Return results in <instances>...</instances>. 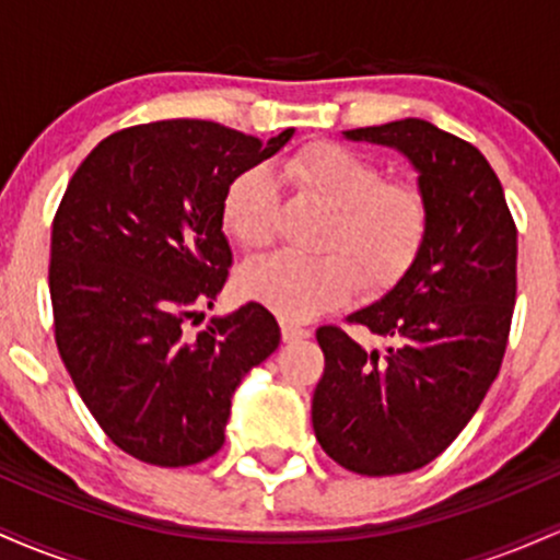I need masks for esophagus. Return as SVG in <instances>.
I'll return each instance as SVG.
<instances>
[{"mask_svg":"<svg viewBox=\"0 0 560 560\" xmlns=\"http://www.w3.org/2000/svg\"><path fill=\"white\" fill-rule=\"evenodd\" d=\"M311 337V329H305V326H298V324H289V320H281V339L284 342H300V339H307Z\"/></svg>","mask_w":560,"mask_h":560,"instance_id":"1","label":"esophagus"}]
</instances>
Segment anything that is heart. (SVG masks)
Instances as JSON below:
<instances>
[{
	"instance_id": "heart-1",
	"label": "heart",
	"mask_w": 560,
	"mask_h": 560,
	"mask_svg": "<svg viewBox=\"0 0 560 560\" xmlns=\"http://www.w3.org/2000/svg\"><path fill=\"white\" fill-rule=\"evenodd\" d=\"M281 173L294 195L329 210L318 234V258L279 253L249 262L242 292L287 320H307L355 294L392 292L416 260L432 231V205L413 182L384 178L382 165L337 141H311L292 152ZM281 195L262 165L242 171L226 186L221 221L244 249L273 242Z\"/></svg>"
}]
</instances>
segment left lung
<instances>
[{"instance_id": "1", "label": "left lung", "mask_w": 560, "mask_h": 560, "mask_svg": "<svg viewBox=\"0 0 560 560\" xmlns=\"http://www.w3.org/2000/svg\"><path fill=\"white\" fill-rule=\"evenodd\" d=\"M402 152L432 205L421 258L392 292L347 316L387 342L365 350L339 326L316 339L326 369L313 432L363 477L427 466L455 440L503 363L516 305V223L485 155L421 118L345 131Z\"/></svg>"}]
</instances>
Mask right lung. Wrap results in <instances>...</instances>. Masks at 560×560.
I'll return each mask as SVG.
<instances>
[{
  "instance_id": "right-lung-1",
  "label": "right lung",
  "mask_w": 560,
  "mask_h": 560,
  "mask_svg": "<svg viewBox=\"0 0 560 560\" xmlns=\"http://www.w3.org/2000/svg\"><path fill=\"white\" fill-rule=\"evenodd\" d=\"M266 144L213 120L115 131L70 178L52 223L55 342L81 400L124 453L152 466L215 455L231 395L279 347V324L247 302L205 329L229 279L221 202Z\"/></svg>"
}]
</instances>
